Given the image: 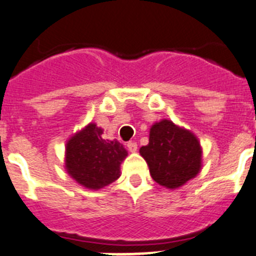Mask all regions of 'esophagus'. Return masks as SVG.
<instances>
[{"instance_id":"obj_1","label":"esophagus","mask_w":256,"mask_h":256,"mask_svg":"<svg viewBox=\"0 0 256 256\" xmlns=\"http://www.w3.org/2000/svg\"><path fill=\"white\" fill-rule=\"evenodd\" d=\"M128 148L130 152H135V151H138V144L130 141V142H128Z\"/></svg>"}]
</instances>
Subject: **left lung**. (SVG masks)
Here are the masks:
<instances>
[{"instance_id":"left-lung-1","label":"left lung","mask_w":256,"mask_h":256,"mask_svg":"<svg viewBox=\"0 0 256 256\" xmlns=\"http://www.w3.org/2000/svg\"><path fill=\"white\" fill-rule=\"evenodd\" d=\"M140 154L151 178L168 188H180L202 168V151L196 136L170 120L151 126L148 144L140 148Z\"/></svg>"}]
</instances>
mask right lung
Here are the masks:
<instances>
[{
  "mask_svg": "<svg viewBox=\"0 0 256 256\" xmlns=\"http://www.w3.org/2000/svg\"><path fill=\"white\" fill-rule=\"evenodd\" d=\"M102 128L88 124L66 144L65 166L68 175L88 188L108 186L120 178V165L128 151L118 140L101 138Z\"/></svg>",
  "mask_w": 256,
  "mask_h": 256,
  "instance_id": "add662e5",
  "label": "right lung"
}]
</instances>
